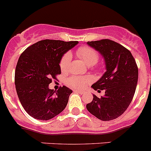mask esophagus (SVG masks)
Returning a JSON list of instances; mask_svg holds the SVG:
<instances>
[{
	"label": "esophagus",
	"mask_w": 151,
	"mask_h": 151,
	"mask_svg": "<svg viewBox=\"0 0 151 151\" xmlns=\"http://www.w3.org/2000/svg\"><path fill=\"white\" fill-rule=\"evenodd\" d=\"M75 92L78 93H79V94H83V93H84V92H83V91H78V90H76V91H75Z\"/></svg>",
	"instance_id": "34e87169"
}]
</instances>
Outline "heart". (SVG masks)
Listing matches in <instances>:
<instances>
[{
	"instance_id": "obj_1",
	"label": "heart",
	"mask_w": 151,
	"mask_h": 151,
	"mask_svg": "<svg viewBox=\"0 0 151 151\" xmlns=\"http://www.w3.org/2000/svg\"><path fill=\"white\" fill-rule=\"evenodd\" d=\"M77 56L88 66H93L99 60V54L95 49L89 46H81L76 51ZM71 60V54L66 52L60 59V68L61 71L65 72L68 70ZM92 78L90 76H72L66 79L67 85L75 88L81 89L90 83Z\"/></svg>"
}]
</instances>
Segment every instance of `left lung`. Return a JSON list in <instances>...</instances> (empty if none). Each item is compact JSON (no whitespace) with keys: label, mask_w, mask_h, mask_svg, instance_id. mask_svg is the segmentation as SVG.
Segmentation results:
<instances>
[{"label":"left lung","mask_w":151,"mask_h":151,"mask_svg":"<svg viewBox=\"0 0 151 151\" xmlns=\"http://www.w3.org/2000/svg\"><path fill=\"white\" fill-rule=\"evenodd\" d=\"M103 57L106 71L91 86L95 91H105V95H93L92 102L87 104L90 113L101 121L117 118L129 107L136 89L139 70L131 52L110 40L87 42Z\"/></svg>","instance_id":"1"}]
</instances>
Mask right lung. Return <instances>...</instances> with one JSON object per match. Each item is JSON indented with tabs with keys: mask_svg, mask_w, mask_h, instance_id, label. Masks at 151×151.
I'll return each instance as SVG.
<instances>
[{
	"mask_svg": "<svg viewBox=\"0 0 151 151\" xmlns=\"http://www.w3.org/2000/svg\"><path fill=\"white\" fill-rule=\"evenodd\" d=\"M78 41L44 40L27 48L20 55L15 72V85L20 103L29 115L48 121L66 108L73 91L66 86L55 92L48 88L61 73L63 55Z\"/></svg>",
	"mask_w": 151,
	"mask_h": 151,
	"instance_id": "right-lung-1",
	"label": "right lung"
}]
</instances>
